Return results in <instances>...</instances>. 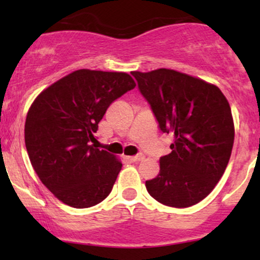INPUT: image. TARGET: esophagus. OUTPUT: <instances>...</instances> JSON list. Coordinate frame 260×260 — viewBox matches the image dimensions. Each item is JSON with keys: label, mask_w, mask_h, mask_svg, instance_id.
I'll return each instance as SVG.
<instances>
[{"label": "esophagus", "mask_w": 260, "mask_h": 260, "mask_svg": "<svg viewBox=\"0 0 260 260\" xmlns=\"http://www.w3.org/2000/svg\"><path fill=\"white\" fill-rule=\"evenodd\" d=\"M128 159H129L131 161H140V160L144 159V155L138 154V155H134V156H129Z\"/></svg>", "instance_id": "1"}]
</instances>
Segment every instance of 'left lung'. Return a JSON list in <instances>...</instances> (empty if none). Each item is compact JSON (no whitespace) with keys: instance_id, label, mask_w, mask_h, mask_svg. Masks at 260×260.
Masks as SVG:
<instances>
[{"instance_id":"8db88e82","label":"left lung","mask_w":260,"mask_h":260,"mask_svg":"<svg viewBox=\"0 0 260 260\" xmlns=\"http://www.w3.org/2000/svg\"><path fill=\"white\" fill-rule=\"evenodd\" d=\"M162 133L174 134L160 172L145 182L164 205L187 208L214 189L231 156L235 126L231 107L216 85L174 70L132 72Z\"/></svg>"}]
</instances>
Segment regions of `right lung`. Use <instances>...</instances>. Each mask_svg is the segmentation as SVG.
Returning <instances> with one entry per match:
<instances>
[{
	"label": "right lung",
	"mask_w": 260,
	"mask_h": 260,
	"mask_svg": "<svg viewBox=\"0 0 260 260\" xmlns=\"http://www.w3.org/2000/svg\"><path fill=\"white\" fill-rule=\"evenodd\" d=\"M134 86L127 73L78 70L31 104L24 128L26 151L40 181L62 203L90 208L112 190L121 161L91 143L107 107Z\"/></svg>",
	"instance_id": "obj_1"
}]
</instances>
